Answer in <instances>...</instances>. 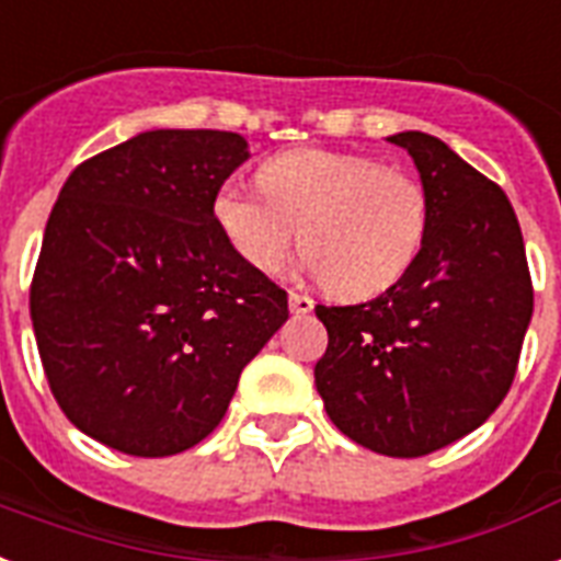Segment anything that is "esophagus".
Wrapping results in <instances>:
<instances>
[{
	"label": "esophagus",
	"mask_w": 561,
	"mask_h": 561,
	"mask_svg": "<svg viewBox=\"0 0 561 561\" xmlns=\"http://www.w3.org/2000/svg\"><path fill=\"white\" fill-rule=\"evenodd\" d=\"M289 310H293L295 316H307V312H312V298L301 293H289Z\"/></svg>",
	"instance_id": "34e87169"
}]
</instances>
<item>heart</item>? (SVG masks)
<instances>
[{
	"instance_id": "b5f03b06",
	"label": "heart",
	"mask_w": 561,
	"mask_h": 561,
	"mask_svg": "<svg viewBox=\"0 0 561 561\" xmlns=\"http://www.w3.org/2000/svg\"><path fill=\"white\" fill-rule=\"evenodd\" d=\"M260 190L221 184L213 219L257 272H277L301 228L304 266L340 298H375L419 260L430 202L407 169L354 151L293 149L257 169Z\"/></svg>"
}]
</instances>
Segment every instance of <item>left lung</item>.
Returning a JSON list of instances; mask_svg holds the SVG:
<instances>
[{
	"label": "left lung",
	"mask_w": 561,
	"mask_h": 561,
	"mask_svg": "<svg viewBox=\"0 0 561 561\" xmlns=\"http://www.w3.org/2000/svg\"><path fill=\"white\" fill-rule=\"evenodd\" d=\"M430 202L427 240L407 275L354 307H316V363L330 421L383 457H424L468 436L506 398L533 319L518 219L501 186L438 137L392 134Z\"/></svg>",
	"instance_id": "obj_1"
}]
</instances>
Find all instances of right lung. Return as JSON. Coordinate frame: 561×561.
<instances>
[{"mask_svg":"<svg viewBox=\"0 0 561 561\" xmlns=\"http://www.w3.org/2000/svg\"><path fill=\"white\" fill-rule=\"evenodd\" d=\"M249 158L240 134L154 128L60 190L32 324L55 401L95 442L131 457L198 445L289 319L284 289L213 219V195Z\"/></svg>","mask_w":561,"mask_h":561,"instance_id":"right-lung-1","label":"right lung"}]
</instances>
